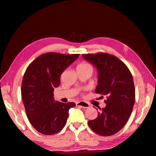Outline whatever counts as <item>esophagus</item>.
Returning a JSON list of instances; mask_svg holds the SVG:
<instances>
[{"mask_svg":"<svg viewBox=\"0 0 156 156\" xmlns=\"http://www.w3.org/2000/svg\"><path fill=\"white\" fill-rule=\"evenodd\" d=\"M76 105L77 107H81L83 108H89L90 107L89 103L85 102V101H78L76 103Z\"/></svg>","mask_w":156,"mask_h":156,"instance_id":"obj_1","label":"esophagus"}]
</instances>
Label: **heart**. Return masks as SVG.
Listing matches in <instances>:
<instances>
[{
  "mask_svg": "<svg viewBox=\"0 0 156 156\" xmlns=\"http://www.w3.org/2000/svg\"><path fill=\"white\" fill-rule=\"evenodd\" d=\"M85 67H90V66L88 64H87V63H81V64H80L78 66H77V68H85Z\"/></svg>",
  "mask_w": 156,
  "mask_h": 156,
  "instance_id": "1",
  "label": "heart"
}]
</instances>
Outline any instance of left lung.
<instances>
[{
    "label": "left lung",
    "instance_id": "left-lung-1",
    "mask_svg": "<svg viewBox=\"0 0 156 156\" xmlns=\"http://www.w3.org/2000/svg\"><path fill=\"white\" fill-rule=\"evenodd\" d=\"M82 56L96 68L95 92L107 97L105 107L100 108L96 119L88 121V126L100 135H114L123 128L133 110L135 99L133 77L126 65L115 56L101 53Z\"/></svg>",
    "mask_w": 156,
    "mask_h": 156
}]
</instances>
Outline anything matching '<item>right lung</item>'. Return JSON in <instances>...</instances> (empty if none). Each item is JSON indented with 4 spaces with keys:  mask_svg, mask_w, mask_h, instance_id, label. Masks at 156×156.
<instances>
[{
    "mask_svg": "<svg viewBox=\"0 0 156 156\" xmlns=\"http://www.w3.org/2000/svg\"><path fill=\"white\" fill-rule=\"evenodd\" d=\"M79 55L44 54L28 66L23 76L21 96L31 125L44 135H53L66 124L69 108L75 103L55 101L53 91L60 84V75Z\"/></svg>",
    "mask_w": 156,
    "mask_h": 156,
    "instance_id": "right-lung-1",
    "label": "right lung"
}]
</instances>
